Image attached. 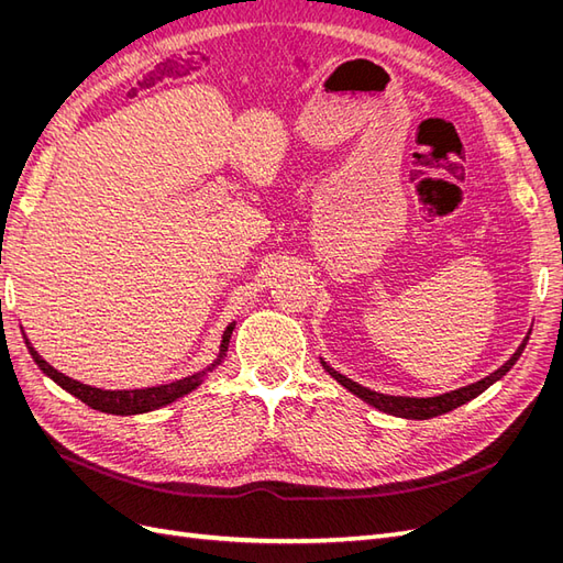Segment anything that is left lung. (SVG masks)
I'll return each instance as SVG.
<instances>
[{"mask_svg":"<svg viewBox=\"0 0 563 563\" xmlns=\"http://www.w3.org/2000/svg\"><path fill=\"white\" fill-rule=\"evenodd\" d=\"M528 335H531V333H528ZM528 335L521 340V345L517 347V352L509 356V360L498 371H493L490 376L476 380L472 385L460 387V389H451V391H446V395H437V397H391V395H380V391L368 389V387H364L360 383L350 380L347 376H343V373H338L335 368H331L327 362H323L321 356H319V362H321L323 371H327L333 380H338L340 385H343L347 391H352V395L360 397L362 401L371 404L373 408H378V411L389 413V416H397V418H408V420H428V418H437L441 413H449V411H453V408L472 401L474 397H479L484 389H488L493 383L500 380L505 373L517 364V360H519L526 343H528Z\"/></svg>","mask_w":563,"mask_h":563,"instance_id":"1","label":"left lung"}]
</instances>
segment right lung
Segmentation results:
<instances>
[{
  "instance_id": "right-lung-1",
  "label": "right lung",
  "mask_w": 563,
  "mask_h": 563,
  "mask_svg": "<svg viewBox=\"0 0 563 563\" xmlns=\"http://www.w3.org/2000/svg\"><path fill=\"white\" fill-rule=\"evenodd\" d=\"M232 331H234V321L228 323V329L223 331V340H220V352L213 360V364H209L207 368H201L199 373H192V376L174 380V383L157 385V387H143V389H100V387L84 385L75 378L63 376L60 371L46 364L35 347H27V350L32 354V360H35V364L46 373L51 380L60 385L65 391H70L73 397L81 399L87 406L96 408V411L112 413V416H139V413L155 411V408H162L166 404H174L176 399L190 395L192 389H197L203 380H207L209 373L223 364L228 347H230Z\"/></svg>"
}]
</instances>
